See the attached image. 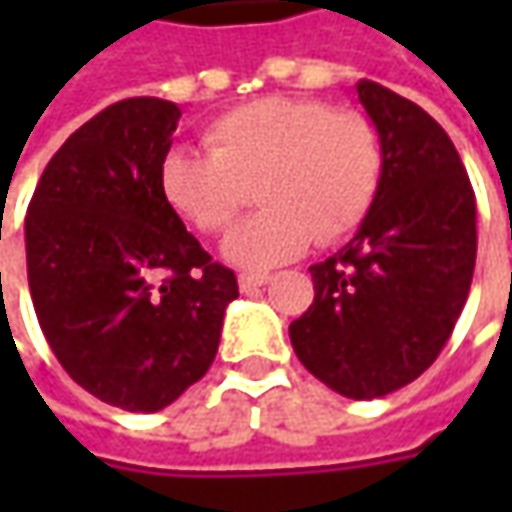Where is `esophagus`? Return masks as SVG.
Here are the masks:
<instances>
[{"instance_id":"1","label":"esophagus","mask_w":512,"mask_h":512,"mask_svg":"<svg viewBox=\"0 0 512 512\" xmlns=\"http://www.w3.org/2000/svg\"><path fill=\"white\" fill-rule=\"evenodd\" d=\"M270 282V276L267 273H239V290H256V287H262Z\"/></svg>"}]
</instances>
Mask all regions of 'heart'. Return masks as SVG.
<instances>
[{
  "instance_id": "1",
  "label": "heart",
  "mask_w": 512,
  "mask_h": 512,
  "mask_svg": "<svg viewBox=\"0 0 512 512\" xmlns=\"http://www.w3.org/2000/svg\"><path fill=\"white\" fill-rule=\"evenodd\" d=\"M207 153L173 148L159 193L202 233L225 230L256 185L262 210L227 233L222 253L247 270L285 265L313 239L336 242L362 225L379 196L384 148L376 125L319 99L265 96L205 130Z\"/></svg>"
}]
</instances>
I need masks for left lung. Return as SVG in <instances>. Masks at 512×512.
I'll list each match as a JSON object with an SVG mask.
<instances>
[{"instance_id": "obj_1", "label": "left lung", "mask_w": 512, "mask_h": 512, "mask_svg": "<svg viewBox=\"0 0 512 512\" xmlns=\"http://www.w3.org/2000/svg\"><path fill=\"white\" fill-rule=\"evenodd\" d=\"M356 96L384 148L379 196L356 236L310 267L313 305L290 322L307 370L347 399L419 379L450 339L476 267V196L444 128L379 82Z\"/></svg>"}]
</instances>
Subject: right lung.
I'll use <instances>...</instances> for the list:
<instances>
[{
    "label": "right lung",
    "instance_id": "obj_1",
    "mask_svg": "<svg viewBox=\"0 0 512 512\" xmlns=\"http://www.w3.org/2000/svg\"><path fill=\"white\" fill-rule=\"evenodd\" d=\"M182 110L136 96L53 153L25 219L30 299L50 350L79 387L156 413L216 359L233 270L210 262L159 193Z\"/></svg>",
    "mask_w": 512,
    "mask_h": 512
}]
</instances>
